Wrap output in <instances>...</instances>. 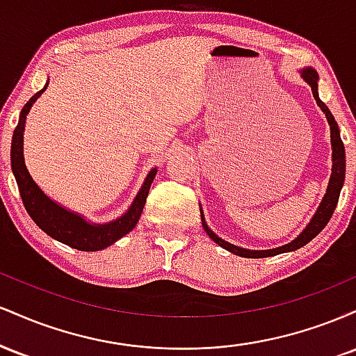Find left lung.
I'll return each mask as SVG.
<instances>
[{"instance_id":"8db88e82","label":"left lung","mask_w":356,"mask_h":356,"mask_svg":"<svg viewBox=\"0 0 356 356\" xmlns=\"http://www.w3.org/2000/svg\"><path fill=\"white\" fill-rule=\"evenodd\" d=\"M303 79L308 81L309 87H312L314 100H316V104L320 105V108L325 112L326 118H328L330 130H332L333 170H332V177H330L328 189H326V194H325V197H323V202L320 204V207H318L316 214H314L312 222L308 224V227H306V229L301 232V234L298 236L295 241H293V243L286 244V246H283V248L269 249V251H249V249H243V248L234 246V244L226 243V241L218 238V236H216L214 232L207 227V224L204 222V216L201 212L202 227H204V231L207 232V236H209V238L214 241L216 244H219L220 248L231 251L232 254H238L243 257H254V259H257V257H269V256L281 254V252H286V251H295V249H300L301 246H305V244H308L313 238H316V236L321 232V229H325V226L328 224V220L332 219L334 209H337L338 199H340V191L343 187V182H345V145H343V140L340 137V129H338L337 120H334V117L332 115V112H330V108L326 107V105L320 100V97H318V73L314 72L313 68H305Z\"/></svg>"}]
</instances>
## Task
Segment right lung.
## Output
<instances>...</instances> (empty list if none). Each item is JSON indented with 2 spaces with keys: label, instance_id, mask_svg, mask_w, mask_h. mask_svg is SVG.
Here are the masks:
<instances>
[{
  "label": "right lung",
  "instance_id": "obj_1",
  "mask_svg": "<svg viewBox=\"0 0 356 356\" xmlns=\"http://www.w3.org/2000/svg\"><path fill=\"white\" fill-rule=\"evenodd\" d=\"M44 90H47V87L35 93L30 102H26V105L22 108L18 125H16L13 132V140H11V169H13L16 184H18L23 206L30 214V218L35 220L36 226L47 232L48 236H51L53 239L60 241V243L67 244L70 248L79 249V251H100V249L107 248L115 241L124 238L125 234H129L136 227L138 218L144 211L150 184H152L155 174H157V169H152L147 175L144 186H142L130 209L113 222L99 224V226L88 224L80 216L65 211L58 204L50 201L43 194L42 189L36 186L31 175L28 174L23 161V130L26 113L30 112L31 105L35 104V100L42 95Z\"/></svg>",
  "mask_w": 356,
  "mask_h": 356
}]
</instances>
